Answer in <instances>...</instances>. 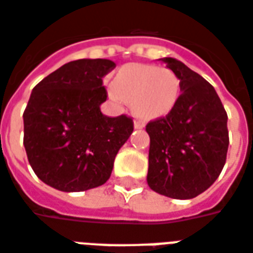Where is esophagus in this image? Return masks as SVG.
Returning a JSON list of instances; mask_svg holds the SVG:
<instances>
[{
  "label": "esophagus",
  "instance_id": "34e87169",
  "mask_svg": "<svg viewBox=\"0 0 253 253\" xmlns=\"http://www.w3.org/2000/svg\"><path fill=\"white\" fill-rule=\"evenodd\" d=\"M144 126L145 124L143 123V121H139V120H137V121H134V128L136 129H143Z\"/></svg>",
  "mask_w": 253,
  "mask_h": 253
}]
</instances>
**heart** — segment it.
<instances>
[{
	"mask_svg": "<svg viewBox=\"0 0 253 253\" xmlns=\"http://www.w3.org/2000/svg\"><path fill=\"white\" fill-rule=\"evenodd\" d=\"M109 98L116 104H132L136 116L144 120L165 117L178 104L180 81L169 68L152 64H125L113 84L106 87Z\"/></svg>",
	"mask_w": 253,
	"mask_h": 253,
	"instance_id": "heart-1",
	"label": "heart"
}]
</instances>
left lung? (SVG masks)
I'll list each match as a JSON object with an SVG mask.
<instances>
[{"instance_id": "1", "label": "left lung", "mask_w": 253, "mask_h": 253, "mask_svg": "<svg viewBox=\"0 0 253 253\" xmlns=\"http://www.w3.org/2000/svg\"><path fill=\"white\" fill-rule=\"evenodd\" d=\"M162 62L180 81L178 104L145 126L149 134L151 189L175 200H191L208 190L224 169L229 145L228 116L214 87L174 58Z\"/></svg>"}]
</instances>
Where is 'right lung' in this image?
Masks as SVG:
<instances>
[{
  "label": "right lung",
  "mask_w": 253,
  "mask_h": 253,
  "mask_svg": "<svg viewBox=\"0 0 253 253\" xmlns=\"http://www.w3.org/2000/svg\"><path fill=\"white\" fill-rule=\"evenodd\" d=\"M109 59H79L59 67L32 90L23 114L24 147L40 180L75 193L104 185L116 155L133 132L126 116L108 117L102 78Z\"/></svg>",
  "instance_id": "1"
}]
</instances>
